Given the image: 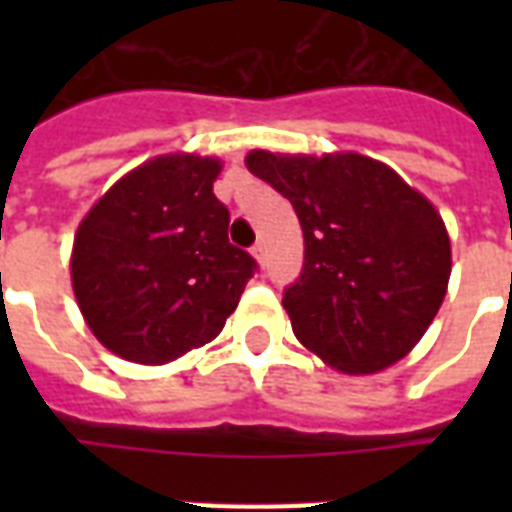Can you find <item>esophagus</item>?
<instances>
[{
  "instance_id": "1",
  "label": "esophagus",
  "mask_w": 512,
  "mask_h": 512,
  "mask_svg": "<svg viewBox=\"0 0 512 512\" xmlns=\"http://www.w3.org/2000/svg\"><path fill=\"white\" fill-rule=\"evenodd\" d=\"M265 255H268V252H265V244H263V241H257L255 247H252V257H255L257 263L263 265L265 263Z\"/></svg>"
}]
</instances>
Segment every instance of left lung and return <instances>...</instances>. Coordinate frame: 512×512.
Masks as SVG:
<instances>
[{"label": "left lung", "mask_w": 512, "mask_h": 512, "mask_svg": "<svg viewBox=\"0 0 512 512\" xmlns=\"http://www.w3.org/2000/svg\"><path fill=\"white\" fill-rule=\"evenodd\" d=\"M244 164L292 201L303 228V273L281 300L297 340L345 374L401 361L436 319L452 273L433 201L356 151L255 148Z\"/></svg>", "instance_id": "left-lung-1"}]
</instances>
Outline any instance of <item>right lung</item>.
Listing matches in <instances>:
<instances>
[{"instance_id": "obj_1", "label": "right lung", "mask_w": 512, "mask_h": 512, "mask_svg": "<svg viewBox=\"0 0 512 512\" xmlns=\"http://www.w3.org/2000/svg\"><path fill=\"white\" fill-rule=\"evenodd\" d=\"M217 156L164 154L122 175L82 217L71 287L103 348L135 364H170L215 340L255 273L228 241L212 193Z\"/></svg>"}]
</instances>
